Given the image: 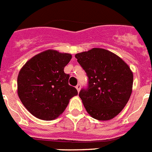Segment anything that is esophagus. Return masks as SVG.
Here are the masks:
<instances>
[{
  "label": "esophagus",
  "mask_w": 152,
  "mask_h": 152,
  "mask_svg": "<svg viewBox=\"0 0 152 152\" xmlns=\"http://www.w3.org/2000/svg\"><path fill=\"white\" fill-rule=\"evenodd\" d=\"M76 89H77V91H78V92L80 91V90H81V85H80V84H78V85L76 86Z\"/></svg>",
  "instance_id": "obj_1"
}]
</instances>
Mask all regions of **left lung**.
<instances>
[{
  "mask_svg": "<svg viewBox=\"0 0 152 152\" xmlns=\"http://www.w3.org/2000/svg\"><path fill=\"white\" fill-rule=\"evenodd\" d=\"M75 58L88 77V88L79 93L87 112L99 121L114 118L132 94L130 67L117 54L98 48L77 53Z\"/></svg>",
  "mask_w": 152,
  "mask_h": 152,
  "instance_id": "8db88e82",
  "label": "left lung"
}]
</instances>
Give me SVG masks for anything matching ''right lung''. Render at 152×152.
I'll use <instances>...</instances> for the list:
<instances>
[{"instance_id":"right-lung-1","label":"right lung","mask_w":152,"mask_h":152,"mask_svg":"<svg viewBox=\"0 0 152 152\" xmlns=\"http://www.w3.org/2000/svg\"><path fill=\"white\" fill-rule=\"evenodd\" d=\"M71 54L45 50L26 62L18 76V94L30 113L39 119L51 121L60 116L70 99L77 95L68 85L69 75L64 68Z\"/></svg>"}]
</instances>
